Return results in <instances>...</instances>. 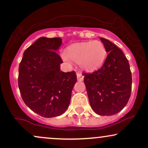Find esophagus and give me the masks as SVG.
I'll return each mask as SVG.
<instances>
[{"mask_svg":"<svg viewBox=\"0 0 148 148\" xmlns=\"http://www.w3.org/2000/svg\"><path fill=\"white\" fill-rule=\"evenodd\" d=\"M84 75H83L81 73H80V72L77 73V79H78V81H82L83 80H84Z\"/></svg>","mask_w":148,"mask_h":148,"instance_id":"1","label":"esophagus"}]
</instances>
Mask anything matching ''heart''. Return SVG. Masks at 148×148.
<instances>
[{"instance_id":"b5f03b06","label":"heart","mask_w":148,"mask_h":148,"mask_svg":"<svg viewBox=\"0 0 148 148\" xmlns=\"http://www.w3.org/2000/svg\"><path fill=\"white\" fill-rule=\"evenodd\" d=\"M106 55V49L103 44L98 40H95L69 46L67 51L62 52V58L69 63L72 60L79 63L81 68L91 72L102 65Z\"/></svg>"}]
</instances>
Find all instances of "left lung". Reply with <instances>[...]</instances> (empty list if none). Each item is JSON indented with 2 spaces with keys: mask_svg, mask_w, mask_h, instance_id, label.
Here are the masks:
<instances>
[{
  "mask_svg": "<svg viewBox=\"0 0 148 148\" xmlns=\"http://www.w3.org/2000/svg\"><path fill=\"white\" fill-rule=\"evenodd\" d=\"M100 40L108 54L101 68L84 73V84L93 111L100 115H111L123 109L130 99L132 72L121 49L106 39Z\"/></svg>",
  "mask_w": 148,
  "mask_h": 148,
  "instance_id": "1",
  "label": "left lung"
}]
</instances>
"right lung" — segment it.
Listing matches in <instances>:
<instances>
[{
	"instance_id": "1",
	"label": "right lung",
	"mask_w": 148,
	"mask_h": 148,
	"mask_svg": "<svg viewBox=\"0 0 148 148\" xmlns=\"http://www.w3.org/2000/svg\"><path fill=\"white\" fill-rule=\"evenodd\" d=\"M61 44L60 37H40L26 49L18 67L22 99L32 111L45 118L64 113L77 80L74 71H60L63 62L56 51Z\"/></svg>"
}]
</instances>
